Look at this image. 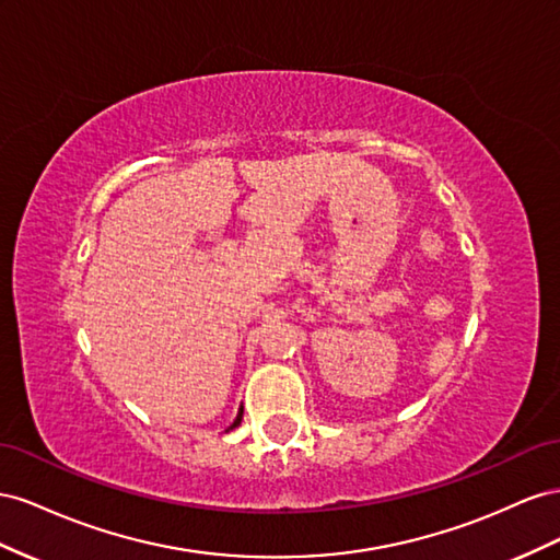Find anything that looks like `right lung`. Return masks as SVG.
Returning a JSON list of instances; mask_svg holds the SVG:
<instances>
[{
  "instance_id": "add662e5",
  "label": "right lung",
  "mask_w": 560,
  "mask_h": 560,
  "mask_svg": "<svg viewBox=\"0 0 560 560\" xmlns=\"http://www.w3.org/2000/svg\"><path fill=\"white\" fill-rule=\"evenodd\" d=\"M242 418H244V410H238V415H236V420L232 422V427H230V429H234V427H238V424H242ZM230 429H228V431H230Z\"/></svg>"
}]
</instances>
